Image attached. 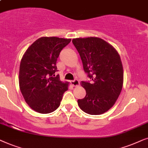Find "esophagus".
<instances>
[{
	"label": "esophagus",
	"instance_id": "1",
	"mask_svg": "<svg viewBox=\"0 0 148 148\" xmlns=\"http://www.w3.org/2000/svg\"><path fill=\"white\" fill-rule=\"evenodd\" d=\"M70 83L72 86H79V84H80V82L77 79H74V80H71Z\"/></svg>",
	"mask_w": 148,
	"mask_h": 148
}]
</instances>
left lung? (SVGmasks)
Here are the masks:
<instances>
[{"label": "left lung", "mask_w": 148, "mask_h": 148, "mask_svg": "<svg viewBox=\"0 0 148 148\" xmlns=\"http://www.w3.org/2000/svg\"><path fill=\"white\" fill-rule=\"evenodd\" d=\"M72 43L84 72L92 80L81 82L86 96L78 100V106L90 115L105 113L115 103L123 88V68L119 54L111 45L97 37L74 38Z\"/></svg>", "instance_id": "left-lung-1"}]
</instances>
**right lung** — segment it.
<instances>
[{
    "label": "right lung",
    "instance_id": "obj_1",
    "mask_svg": "<svg viewBox=\"0 0 148 148\" xmlns=\"http://www.w3.org/2000/svg\"><path fill=\"white\" fill-rule=\"evenodd\" d=\"M71 39L42 37L27 49L20 63L19 83L25 101L34 111L49 114L60 105L68 82L56 75L61 51Z\"/></svg>",
    "mask_w": 148,
    "mask_h": 148
}]
</instances>
